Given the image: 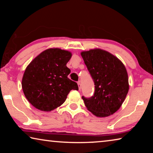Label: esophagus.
Here are the masks:
<instances>
[{
    "instance_id": "1",
    "label": "esophagus",
    "mask_w": 153,
    "mask_h": 153,
    "mask_svg": "<svg viewBox=\"0 0 153 153\" xmlns=\"http://www.w3.org/2000/svg\"><path fill=\"white\" fill-rule=\"evenodd\" d=\"M77 85H78L79 90L81 89V84H80V82H77Z\"/></svg>"
}]
</instances>
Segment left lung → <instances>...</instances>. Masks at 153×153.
Listing matches in <instances>:
<instances>
[{
	"label": "left lung",
	"instance_id": "obj_1",
	"mask_svg": "<svg viewBox=\"0 0 153 153\" xmlns=\"http://www.w3.org/2000/svg\"><path fill=\"white\" fill-rule=\"evenodd\" d=\"M94 83V93L82 99L88 110L97 117L113 115L123 102L129 90L128 76L122 62L101 49L81 53Z\"/></svg>",
	"mask_w": 153,
	"mask_h": 153
}]
</instances>
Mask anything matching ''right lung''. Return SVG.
Wrapping results in <instances>:
<instances>
[{
  "mask_svg": "<svg viewBox=\"0 0 153 153\" xmlns=\"http://www.w3.org/2000/svg\"><path fill=\"white\" fill-rule=\"evenodd\" d=\"M71 57L70 52L49 48L27 67L22 89L33 107L43 111H53L65 101L71 90H78L77 83L67 77L71 70L66 64Z\"/></svg>",
  "mask_w": 153,
  "mask_h": 153,
  "instance_id": "obj_1",
  "label": "right lung"
}]
</instances>
